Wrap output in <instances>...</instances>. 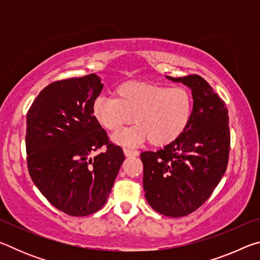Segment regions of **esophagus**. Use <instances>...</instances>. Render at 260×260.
<instances>
[{
	"instance_id": "34e87169",
	"label": "esophagus",
	"mask_w": 260,
	"mask_h": 260,
	"mask_svg": "<svg viewBox=\"0 0 260 260\" xmlns=\"http://www.w3.org/2000/svg\"><path fill=\"white\" fill-rule=\"evenodd\" d=\"M124 153L126 157H131V156H138L139 151L133 150V149H129V148H124Z\"/></svg>"
}]
</instances>
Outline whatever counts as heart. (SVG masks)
I'll use <instances>...</instances> for the list:
<instances>
[{"label":"heart","instance_id":"heart-1","mask_svg":"<svg viewBox=\"0 0 260 260\" xmlns=\"http://www.w3.org/2000/svg\"><path fill=\"white\" fill-rule=\"evenodd\" d=\"M116 98L100 96L93 113L103 128L120 129L132 120L128 129L113 135L114 142L128 146L147 140L164 147L181 136L190 122L192 98L184 87H167L151 82L128 81L116 88Z\"/></svg>","mask_w":260,"mask_h":260}]
</instances>
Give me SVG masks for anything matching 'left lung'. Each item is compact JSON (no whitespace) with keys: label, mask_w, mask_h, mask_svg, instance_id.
I'll return each mask as SVG.
<instances>
[{"label":"left lung","mask_w":260,"mask_h":260,"mask_svg":"<svg viewBox=\"0 0 260 260\" xmlns=\"http://www.w3.org/2000/svg\"><path fill=\"white\" fill-rule=\"evenodd\" d=\"M192 91V112L180 138L156 152L140 155L143 189L158 213L179 218L196 211L209 199L225 174L231 147L225 102L203 78L191 74L167 77Z\"/></svg>","instance_id":"left-lung-1"}]
</instances>
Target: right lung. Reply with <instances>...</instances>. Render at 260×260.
Instances as JSON below:
<instances>
[{
	"label": "right lung",
	"instance_id": "obj_1",
	"mask_svg": "<svg viewBox=\"0 0 260 260\" xmlns=\"http://www.w3.org/2000/svg\"><path fill=\"white\" fill-rule=\"evenodd\" d=\"M103 89L96 74L55 81L40 91L26 116L27 167L51 205L72 217L107 203L125 159L93 113ZM106 146L94 158L90 153Z\"/></svg>",
	"mask_w": 260,
	"mask_h": 260
}]
</instances>
